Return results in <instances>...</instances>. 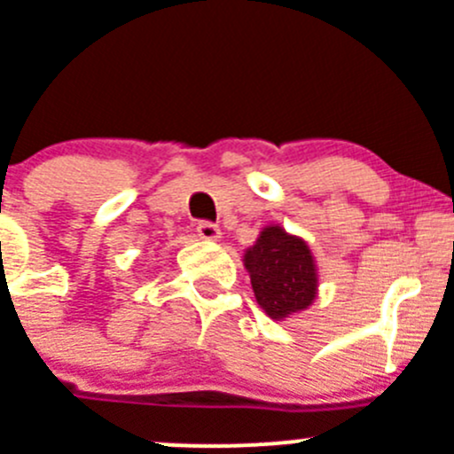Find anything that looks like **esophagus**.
I'll list each match as a JSON object with an SVG mask.
<instances>
[{"instance_id":"34e87169","label":"esophagus","mask_w":454,"mask_h":454,"mask_svg":"<svg viewBox=\"0 0 454 454\" xmlns=\"http://www.w3.org/2000/svg\"><path fill=\"white\" fill-rule=\"evenodd\" d=\"M197 235H200L201 239L217 241L219 235H222V231H219L217 223H213V222H200L197 223Z\"/></svg>"}]
</instances>
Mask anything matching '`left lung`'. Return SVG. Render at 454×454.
Here are the masks:
<instances>
[{
  "label": "left lung",
  "instance_id": "obj_1",
  "mask_svg": "<svg viewBox=\"0 0 454 454\" xmlns=\"http://www.w3.org/2000/svg\"><path fill=\"white\" fill-rule=\"evenodd\" d=\"M254 297L272 319L306 310L317 297V268L306 241L281 226L263 228L253 248L246 250Z\"/></svg>",
  "mask_w": 454,
  "mask_h": 454
}]
</instances>
